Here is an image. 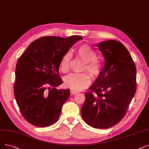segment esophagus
Returning <instances> with one entry per match:
<instances>
[{
  "instance_id": "34e87169",
  "label": "esophagus",
  "mask_w": 149,
  "mask_h": 149,
  "mask_svg": "<svg viewBox=\"0 0 149 149\" xmlns=\"http://www.w3.org/2000/svg\"><path fill=\"white\" fill-rule=\"evenodd\" d=\"M77 91H73V90H71L70 91V94H71V95H74V94H77Z\"/></svg>"
}]
</instances>
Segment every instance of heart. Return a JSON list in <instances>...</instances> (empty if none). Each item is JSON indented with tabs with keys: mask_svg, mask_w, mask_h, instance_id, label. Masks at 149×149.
I'll return each mask as SVG.
<instances>
[{
	"mask_svg": "<svg viewBox=\"0 0 149 149\" xmlns=\"http://www.w3.org/2000/svg\"><path fill=\"white\" fill-rule=\"evenodd\" d=\"M77 54L85 61L83 70H86L93 78L98 77L103 68V64L97 58L95 52L87 45H83L77 50ZM71 54L67 52L61 58L60 68L63 73L69 70ZM65 86L75 91H79L88 87L91 83V76L87 72L72 73L67 75L64 79Z\"/></svg>",
	"mask_w": 149,
	"mask_h": 149,
	"instance_id": "heart-1",
	"label": "heart"
}]
</instances>
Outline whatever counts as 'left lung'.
<instances>
[{
    "instance_id": "obj_1",
    "label": "left lung",
    "mask_w": 149,
    "mask_h": 149,
    "mask_svg": "<svg viewBox=\"0 0 149 149\" xmlns=\"http://www.w3.org/2000/svg\"><path fill=\"white\" fill-rule=\"evenodd\" d=\"M95 46L104 56L105 65L85 94L81 114L89 125L103 129L118 124L125 115L136 90V68L119 41H103Z\"/></svg>"
}]
</instances>
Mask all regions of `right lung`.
I'll use <instances>...</instances> for the list:
<instances>
[{"label": "right lung", "instance_id": "right-lung-1", "mask_svg": "<svg viewBox=\"0 0 149 149\" xmlns=\"http://www.w3.org/2000/svg\"><path fill=\"white\" fill-rule=\"evenodd\" d=\"M82 38L44 36L32 42L16 67L14 94L19 109L30 124L39 127L52 125L70 95L69 89H57L61 58Z\"/></svg>", "mask_w": 149, "mask_h": 149}]
</instances>
